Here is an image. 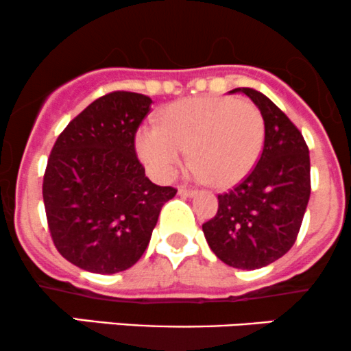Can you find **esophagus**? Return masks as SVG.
I'll return each instance as SVG.
<instances>
[{
    "mask_svg": "<svg viewBox=\"0 0 351 351\" xmlns=\"http://www.w3.org/2000/svg\"><path fill=\"white\" fill-rule=\"evenodd\" d=\"M195 194L194 189H187V187H179V195L182 197H192Z\"/></svg>",
    "mask_w": 351,
    "mask_h": 351,
    "instance_id": "esophagus-1",
    "label": "esophagus"
}]
</instances>
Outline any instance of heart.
Segmentation results:
<instances>
[{
	"label": "heart",
	"mask_w": 351,
	"mask_h": 351,
	"mask_svg": "<svg viewBox=\"0 0 351 351\" xmlns=\"http://www.w3.org/2000/svg\"><path fill=\"white\" fill-rule=\"evenodd\" d=\"M265 123L249 101L207 96L184 99L164 108L159 125H143L136 149L152 176L169 180L189 162L214 187H230L245 179L261 159Z\"/></svg>",
	"instance_id": "1"
}]
</instances>
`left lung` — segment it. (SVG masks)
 I'll return each mask as SVG.
<instances>
[{"label":"left lung","instance_id":"obj_1","mask_svg":"<svg viewBox=\"0 0 351 351\" xmlns=\"http://www.w3.org/2000/svg\"><path fill=\"white\" fill-rule=\"evenodd\" d=\"M261 109V159L239 186L219 195L215 217L202 226L212 252L234 269L255 270L292 249L310 199V154L302 132L265 94L237 88Z\"/></svg>","mask_w":351,"mask_h":351}]
</instances>
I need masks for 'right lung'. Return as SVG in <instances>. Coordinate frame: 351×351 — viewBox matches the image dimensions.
Segmentation results:
<instances>
[{"mask_svg": "<svg viewBox=\"0 0 351 351\" xmlns=\"http://www.w3.org/2000/svg\"><path fill=\"white\" fill-rule=\"evenodd\" d=\"M144 94L114 90L59 134L45 179L48 227L66 261L93 274H117L143 257L160 208L176 195L145 177L134 147L151 111Z\"/></svg>", "mask_w": 351, "mask_h": 351, "instance_id": "obj_1", "label": "right lung"}]
</instances>
